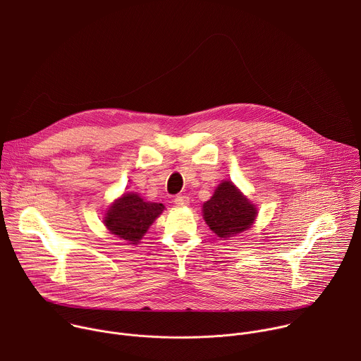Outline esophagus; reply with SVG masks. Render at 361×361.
<instances>
[{
  "label": "esophagus",
  "instance_id": "1",
  "mask_svg": "<svg viewBox=\"0 0 361 361\" xmlns=\"http://www.w3.org/2000/svg\"><path fill=\"white\" fill-rule=\"evenodd\" d=\"M188 201H190L188 197H187V195H183V194H180V195H177V197L174 198V204L178 205V207H183V205H187Z\"/></svg>",
  "mask_w": 361,
  "mask_h": 361
}]
</instances>
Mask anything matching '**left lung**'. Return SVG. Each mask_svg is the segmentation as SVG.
<instances>
[{
    "mask_svg": "<svg viewBox=\"0 0 361 361\" xmlns=\"http://www.w3.org/2000/svg\"><path fill=\"white\" fill-rule=\"evenodd\" d=\"M204 220L221 238L238 234L252 224L257 210L230 181H223L202 205Z\"/></svg>",
    "mask_w": 361,
    "mask_h": 361,
    "instance_id": "1",
    "label": "left lung"
}]
</instances>
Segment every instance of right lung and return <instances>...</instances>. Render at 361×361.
I'll list each match as a JSON object with an SVG mask.
<instances>
[{"label": "right lung", "mask_w": 361, "mask_h": 361, "mask_svg": "<svg viewBox=\"0 0 361 361\" xmlns=\"http://www.w3.org/2000/svg\"><path fill=\"white\" fill-rule=\"evenodd\" d=\"M163 210L161 202H148L134 192H126L111 205L104 224L117 237L135 244Z\"/></svg>", "instance_id": "obj_1"}]
</instances>
